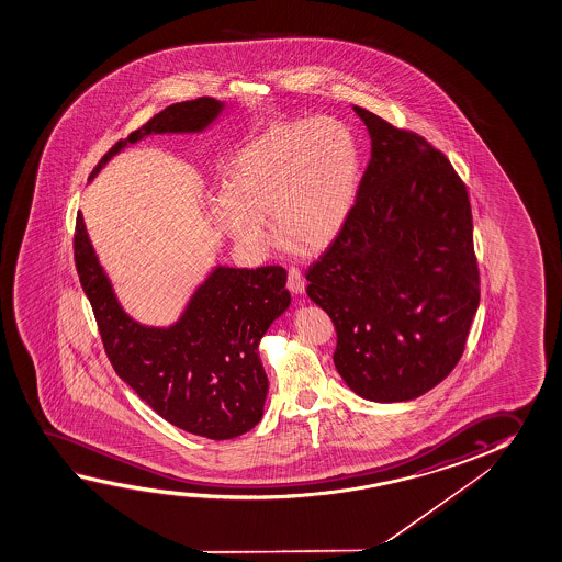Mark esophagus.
I'll use <instances>...</instances> for the list:
<instances>
[{
	"instance_id": "1",
	"label": "esophagus",
	"mask_w": 562,
	"mask_h": 562,
	"mask_svg": "<svg viewBox=\"0 0 562 562\" xmlns=\"http://www.w3.org/2000/svg\"><path fill=\"white\" fill-rule=\"evenodd\" d=\"M286 289L293 294L304 293V279L303 273L299 269H289V277H286Z\"/></svg>"
}]
</instances>
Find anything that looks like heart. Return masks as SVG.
<instances>
[{
  "instance_id": "obj_1",
  "label": "heart",
  "mask_w": 562,
  "mask_h": 562,
  "mask_svg": "<svg viewBox=\"0 0 562 562\" xmlns=\"http://www.w3.org/2000/svg\"><path fill=\"white\" fill-rule=\"evenodd\" d=\"M359 178L361 154L346 123L331 116L277 123L232 158L211 216L246 250L268 248L269 223L285 248L314 254L344 228Z\"/></svg>"
}]
</instances>
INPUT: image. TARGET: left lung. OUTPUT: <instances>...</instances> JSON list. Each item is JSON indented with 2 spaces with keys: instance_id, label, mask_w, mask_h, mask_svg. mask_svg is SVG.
<instances>
[{
  "instance_id": "left-lung-1",
  "label": "left lung",
  "mask_w": 562,
  "mask_h": 562,
  "mask_svg": "<svg viewBox=\"0 0 562 562\" xmlns=\"http://www.w3.org/2000/svg\"><path fill=\"white\" fill-rule=\"evenodd\" d=\"M353 111L371 160L344 228L306 271V293L336 326L334 366L349 389L414 401L459 363L479 308L471 203L424 136Z\"/></svg>"
}]
</instances>
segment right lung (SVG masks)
<instances>
[{"label":"right lung","mask_w":562,"mask_h":562,"mask_svg":"<svg viewBox=\"0 0 562 562\" xmlns=\"http://www.w3.org/2000/svg\"><path fill=\"white\" fill-rule=\"evenodd\" d=\"M218 99L173 103L101 158L91 179L128 144L150 134L203 133L223 113ZM74 259L90 299L103 348L116 374L176 428L232 439L258 426L268 396L259 341L291 304L286 271L216 266L171 326H146L116 299L91 246L83 216L76 218Z\"/></svg>","instance_id":"obj_1"}]
</instances>
